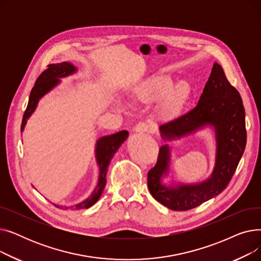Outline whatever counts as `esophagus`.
Masks as SVG:
<instances>
[{"instance_id":"obj_1","label":"esophagus","mask_w":261,"mask_h":261,"mask_svg":"<svg viewBox=\"0 0 261 261\" xmlns=\"http://www.w3.org/2000/svg\"><path fill=\"white\" fill-rule=\"evenodd\" d=\"M151 130H152L151 125H150V123H148V122H146V121H141V122H139L138 125H136L135 128H134V131H135V132H140V133L150 132Z\"/></svg>"}]
</instances>
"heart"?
I'll use <instances>...</instances> for the list:
<instances>
[{
  "label": "heart",
  "mask_w": 261,
  "mask_h": 261,
  "mask_svg": "<svg viewBox=\"0 0 261 261\" xmlns=\"http://www.w3.org/2000/svg\"><path fill=\"white\" fill-rule=\"evenodd\" d=\"M173 81L170 76L167 75H160L149 78L148 80L144 81L142 85H140L135 90L136 97L141 100H150L160 97V96L167 93L171 87ZM189 94V86L186 82L182 81L177 84L174 89L169 93L168 97L164 102L163 109L166 113L175 112L177 109L180 108L184 99L187 97ZM116 107L119 109L123 108L122 102L116 101Z\"/></svg>",
  "instance_id": "b5f03b06"
}]
</instances>
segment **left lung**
<instances>
[{"mask_svg":"<svg viewBox=\"0 0 261 261\" xmlns=\"http://www.w3.org/2000/svg\"><path fill=\"white\" fill-rule=\"evenodd\" d=\"M214 127L215 167L208 179L197 184H163L170 166V148L164 145L155 166L148 172L152 197L172 211H188L221 194L234 175L246 144L245 112L239 92L232 87L221 65L215 62L198 105L187 113L160 126L164 141L180 139L204 127Z\"/></svg>","mask_w":261,"mask_h":261,"instance_id":"1","label":"left lung"}]
</instances>
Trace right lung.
Returning a JSON list of instances; mask_svg holds the SVG:
<instances>
[{
  "mask_svg": "<svg viewBox=\"0 0 261 261\" xmlns=\"http://www.w3.org/2000/svg\"><path fill=\"white\" fill-rule=\"evenodd\" d=\"M77 71V68L70 62H61L57 64H49L47 65L46 70L41 74L36 84L31 92L29 105L24 112L22 125H21V132L24 130V127L27 122V119L31 117V115L34 113L36 110L39 100L43 97L45 94H47L50 90H53L55 87L59 85L60 78L67 77L72 74H74ZM128 131L122 130L117 133L102 136L99 140L96 142V148H95V156L97 165L99 166V177L97 186L95 187L93 193L89 198H87L85 201L81 203L76 204L75 206H71L73 210H82V208H89L92 205H94L97 200L100 198L102 191L105 189L106 183H107V171L109 164L111 162L112 158L116 153L118 148L121 146V144L126 141L128 138ZM56 207H63L59 206V205L54 204ZM67 208V207H65Z\"/></svg>",
  "mask_w": 261,
  "mask_h": 261,
  "instance_id": "obj_1",
  "label": "right lung"
}]
</instances>
